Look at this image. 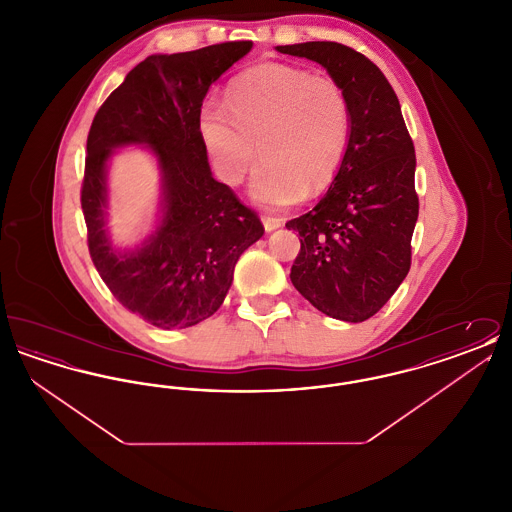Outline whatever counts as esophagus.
I'll use <instances>...</instances> for the list:
<instances>
[{
    "label": "esophagus",
    "instance_id": "obj_1",
    "mask_svg": "<svg viewBox=\"0 0 512 512\" xmlns=\"http://www.w3.org/2000/svg\"><path fill=\"white\" fill-rule=\"evenodd\" d=\"M263 224H265L267 232H272V230L282 226V219H278V217H263Z\"/></svg>",
    "mask_w": 512,
    "mask_h": 512
}]
</instances>
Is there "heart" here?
I'll list each match as a JSON object with an SVG mask.
<instances>
[{"label":"heart","instance_id":"1","mask_svg":"<svg viewBox=\"0 0 512 512\" xmlns=\"http://www.w3.org/2000/svg\"><path fill=\"white\" fill-rule=\"evenodd\" d=\"M224 106L207 103L197 130L215 174L236 186L251 180V197L284 207L324 192L340 172L351 140V109L343 90L324 76L265 63L242 74Z\"/></svg>","mask_w":512,"mask_h":512}]
</instances>
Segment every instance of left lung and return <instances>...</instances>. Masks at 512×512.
Wrapping results in <instances>:
<instances>
[{
	"mask_svg": "<svg viewBox=\"0 0 512 512\" xmlns=\"http://www.w3.org/2000/svg\"><path fill=\"white\" fill-rule=\"evenodd\" d=\"M276 51L322 65L351 109V140L332 186L309 213L286 222L301 236L290 278L320 313L363 322L411 268L418 219L413 140L388 78L363 53L338 42Z\"/></svg>",
	"mask_w": 512,
	"mask_h": 512,
	"instance_id": "1",
	"label": "left lung"
}]
</instances>
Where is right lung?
<instances>
[{
  "label": "right lung",
  "mask_w": 512,
  "mask_h": 512,
  "mask_svg": "<svg viewBox=\"0 0 512 512\" xmlns=\"http://www.w3.org/2000/svg\"><path fill=\"white\" fill-rule=\"evenodd\" d=\"M251 48L224 42L149 55L105 99L88 134L80 203L92 261L119 303L163 330L215 315L240 255L265 234L259 217L213 178L197 130L211 84ZM124 145L147 146L158 159L162 205L154 234L117 252L104 228L106 163Z\"/></svg>",
  "instance_id": "1"
}]
</instances>
